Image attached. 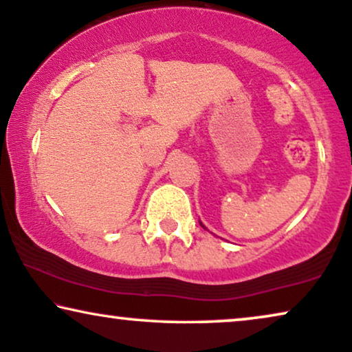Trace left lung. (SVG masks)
I'll return each instance as SVG.
<instances>
[{
  "instance_id": "obj_1",
  "label": "left lung",
  "mask_w": 352,
  "mask_h": 352,
  "mask_svg": "<svg viewBox=\"0 0 352 352\" xmlns=\"http://www.w3.org/2000/svg\"><path fill=\"white\" fill-rule=\"evenodd\" d=\"M199 223H201V222H199ZM201 227H203V228H206V227H204V225H203V223H201Z\"/></svg>"
}]
</instances>
